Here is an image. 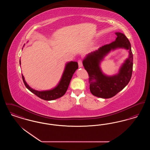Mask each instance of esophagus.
<instances>
[{
    "label": "esophagus",
    "mask_w": 150,
    "mask_h": 150,
    "mask_svg": "<svg viewBox=\"0 0 150 150\" xmlns=\"http://www.w3.org/2000/svg\"><path fill=\"white\" fill-rule=\"evenodd\" d=\"M78 65L79 67H83V63H82V61L81 60H79Z\"/></svg>",
    "instance_id": "esophagus-1"
}]
</instances>
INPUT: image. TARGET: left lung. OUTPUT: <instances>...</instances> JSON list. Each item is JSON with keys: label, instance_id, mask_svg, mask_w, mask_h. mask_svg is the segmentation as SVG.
<instances>
[{"label": "left lung", "instance_id": "8db88e82", "mask_svg": "<svg viewBox=\"0 0 150 150\" xmlns=\"http://www.w3.org/2000/svg\"><path fill=\"white\" fill-rule=\"evenodd\" d=\"M115 34L117 36L115 41L88 53L83 61L84 69L89 74L91 92L102 98H111L120 92L127 86L132 75L133 57L131 44L124 34L117 32ZM118 48L128 50L129 58L121 66L117 74L108 76L102 72L100 64L111 50Z\"/></svg>", "mask_w": 150, "mask_h": 150}]
</instances>
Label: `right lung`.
Returning <instances> with one entry per match:
<instances>
[{
    "label": "right lung",
    "mask_w": 150,
    "mask_h": 150,
    "mask_svg": "<svg viewBox=\"0 0 150 150\" xmlns=\"http://www.w3.org/2000/svg\"><path fill=\"white\" fill-rule=\"evenodd\" d=\"M24 45L25 44L23 45V47H24ZM20 64L21 65L20 60ZM78 69V64L77 62L70 61L67 62L66 64L63 74L57 86H55L54 88L50 90H47V91H39L31 88L26 82L23 75H22V77L23 81L24 83L25 86H26V87L30 92L35 94L36 96H37L38 97H39L42 100H56L58 98H60L64 95L68 89V87L69 86L72 77L73 76V74Z\"/></svg>",
    "instance_id": "right-lung-1"
}]
</instances>
